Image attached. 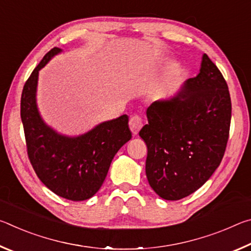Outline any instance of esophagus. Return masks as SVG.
<instances>
[{
	"mask_svg": "<svg viewBox=\"0 0 251 251\" xmlns=\"http://www.w3.org/2000/svg\"><path fill=\"white\" fill-rule=\"evenodd\" d=\"M143 127V120L141 116L138 115H134L130 117L129 120V128L131 130V133L134 135H137L138 131L142 129Z\"/></svg>",
	"mask_w": 251,
	"mask_h": 251,
	"instance_id": "obj_1",
	"label": "esophagus"
}]
</instances>
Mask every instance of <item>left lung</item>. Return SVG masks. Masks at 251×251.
Here are the masks:
<instances>
[{
    "instance_id": "obj_1",
    "label": "left lung",
    "mask_w": 251,
    "mask_h": 251,
    "mask_svg": "<svg viewBox=\"0 0 251 251\" xmlns=\"http://www.w3.org/2000/svg\"><path fill=\"white\" fill-rule=\"evenodd\" d=\"M139 131L147 145L146 176L159 197L178 201L196 192L222 163L231 120L223 74L206 54L199 74L169 100L147 108Z\"/></svg>"
}]
</instances>
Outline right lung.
Wrapping results in <instances>:
<instances>
[{"label": "right lung", "mask_w": 251, "mask_h": 251, "mask_svg": "<svg viewBox=\"0 0 251 251\" xmlns=\"http://www.w3.org/2000/svg\"><path fill=\"white\" fill-rule=\"evenodd\" d=\"M59 52L58 48L50 50L25 83L21 118L28 158L40 180L57 196L80 201L99 192L114 156L131 133L127 115L100 123L76 137L58 134L45 124L36 105L39 72Z\"/></svg>", "instance_id": "1"}]
</instances>
